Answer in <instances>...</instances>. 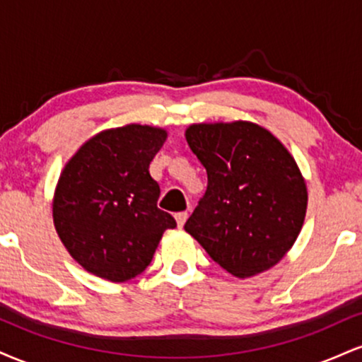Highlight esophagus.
<instances>
[{
  "label": "esophagus",
  "mask_w": 362,
  "mask_h": 362,
  "mask_svg": "<svg viewBox=\"0 0 362 362\" xmlns=\"http://www.w3.org/2000/svg\"><path fill=\"white\" fill-rule=\"evenodd\" d=\"M187 211H182V213H177L175 214V219H177V224H178V228H182L185 224V221H187Z\"/></svg>",
  "instance_id": "1"
}]
</instances>
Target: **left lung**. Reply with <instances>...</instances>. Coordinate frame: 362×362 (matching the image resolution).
<instances>
[{
	"label": "left lung",
	"instance_id": "obj_1",
	"mask_svg": "<svg viewBox=\"0 0 362 362\" xmlns=\"http://www.w3.org/2000/svg\"><path fill=\"white\" fill-rule=\"evenodd\" d=\"M190 149L207 172L206 194L185 231L236 277L274 267L296 242L308 192L296 161L259 124H192Z\"/></svg>",
	"mask_w": 362,
	"mask_h": 362
}]
</instances>
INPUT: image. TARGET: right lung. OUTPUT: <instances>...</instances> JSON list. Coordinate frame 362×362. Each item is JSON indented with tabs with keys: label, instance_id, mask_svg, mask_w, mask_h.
Here are the masks:
<instances>
[{
	"label": "right lung",
	"instance_id": "1",
	"mask_svg": "<svg viewBox=\"0 0 362 362\" xmlns=\"http://www.w3.org/2000/svg\"><path fill=\"white\" fill-rule=\"evenodd\" d=\"M167 131L129 124L86 141L62 170L52 201L57 235L85 271L126 282L148 267L172 214L158 209L149 163Z\"/></svg>",
	"mask_w": 362,
	"mask_h": 362
}]
</instances>
